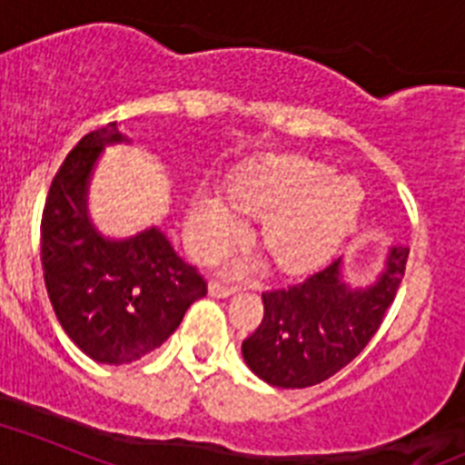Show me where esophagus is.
<instances>
[{
    "instance_id": "esophagus-1",
    "label": "esophagus",
    "mask_w": 465,
    "mask_h": 465,
    "mask_svg": "<svg viewBox=\"0 0 465 465\" xmlns=\"http://www.w3.org/2000/svg\"><path fill=\"white\" fill-rule=\"evenodd\" d=\"M208 292L213 295V298H229V295H233V292H236V288L222 286V283H210Z\"/></svg>"
}]
</instances>
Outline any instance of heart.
Masks as SVG:
<instances>
[{
  "instance_id": "obj_1",
  "label": "heart",
  "mask_w": 465,
  "mask_h": 465,
  "mask_svg": "<svg viewBox=\"0 0 465 465\" xmlns=\"http://www.w3.org/2000/svg\"><path fill=\"white\" fill-rule=\"evenodd\" d=\"M364 191L354 179L312 155L281 153L233 174L224 201L193 193L186 208V241L196 255L229 251L255 224L252 245L274 276L298 281L329 262L354 229Z\"/></svg>"
}]
</instances>
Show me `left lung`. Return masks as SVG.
Returning a JSON list of instances; mask_svg holds the SVG:
<instances>
[{
	"label": "left lung",
	"mask_w": 465,
	"mask_h": 465,
	"mask_svg": "<svg viewBox=\"0 0 465 465\" xmlns=\"http://www.w3.org/2000/svg\"><path fill=\"white\" fill-rule=\"evenodd\" d=\"M409 248L392 245L369 283H352L342 257L288 291L264 292V317L241 352L274 388H310L357 357L383 323L407 267Z\"/></svg>",
	"instance_id": "obj_1"
}]
</instances>
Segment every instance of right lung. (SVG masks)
<instances>
[{
    "label": "right lung",
    "mask_w": 465,
    "mask_h": 465,
    "mask_svg": "<svg viewBox=\"0 0 465 465\" xmlns=\"http://www.w3.org/2000/svg\"><path fill=\"white\" fill-rule=\"evenodd\" d=\"M132 143L111 123L82 136L56 173L42 214V272L61 329L99 364H132L160 347L205 295V281L151 224L113 239L89 214L94 170Z\"/></svg>",
    "instance_id": "obj_1"
}]
</instances>
